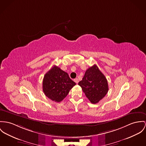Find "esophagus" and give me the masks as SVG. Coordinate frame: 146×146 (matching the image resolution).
<instances>
[{"mask_svg":"<svg viewBox=\"0 0 146 146\" xmlns=\"http://www.w3.org/2000/svg\"><path fill=\"white\" fill-rule=\"evenodd\" d=\"M74 81L75 83H78L79 82L78 79L77 78L74 79Z\"/></svg>","mask_w":146,"mask_h":146,"instance_id":"obj_1","label":"esophagus"}]
</instances>
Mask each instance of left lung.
<instances>
[{"mask_svg": "<svg viewBox=\"0 0 146 146\" xmlns=\"http://www.w3.org/2000/svg\"><path fill=\"white\" fill-rule=\"evenodd\" d=\"M86 96L93 104L99 102L108 91V82L104 75L94 64L89 68L78 83Z\"/></svg>", "mask_w": 146, "mask_h": 146, "instance_id": "left-lung-1", "label": "left lung"}]
</instances>
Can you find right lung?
Returning <instances> with one entry per match:
<instances>
[{"label": "right lung", "instance_id": "right-lung-1", "mask_svg": "<svg viewBox=\"0 0 146 146\" xmlns=\"http://www.w3.org/2000/svg\"><path fill=\"white\" fill-rule=\"evenodd\" d=\"M76 84L67 73L54 66L44 77L43 90L48 98L60 102L66 97L69 90Z\"/></svg>", "mask_w": 146, "mask_h": 146}]
</instances>
